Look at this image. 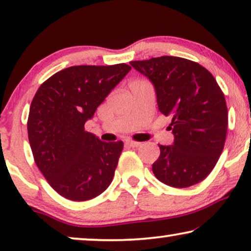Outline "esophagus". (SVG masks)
Listing matches in <instances>:
<instances>
[{"mask_svg": "<svg viewBox=\"0 0 251 251\" xmlns=\"http://www.w3.org/2000/svg\"><path fill=\"white\" fill-rule=\"evenodd\" d=\"M126 145H128V146H130V147H139V146H142V143H139V142H133V140H126Z\"/></svg>", "mask_w": 251, "mask_h": 251, "instance_id": "1", "label": "esophagus"}]
</instances>
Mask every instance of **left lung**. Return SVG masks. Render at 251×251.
I'll list each match as a JSON object with an SVG mask.
<instances>
[{
  "label": "left lung",
  "instance_id": "8db88e82",
  "mask_svg": "<svg viewBox=\"0 0 251 251\" xmlns=\"http://www.w3.org/2000/svg\"><path fill=\"white\" fill-rule=\"evenodd\" d=\"M130 65L152 82L159 111L173 118L174 144L159 145L153 174L173 187L200 183L224 149L228 113L222 89L207 68L185 58L162 56Z\"/></svg>",
  "mask_w": 251,
  "mask_h": 251
}]
</instances>
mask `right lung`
<instances>
[{"mask_svg":"<svg viewBox=\"0 0 251 251\" xmlns=\"http://www.w3.org/2000/svg\"><path fill=\"white\" fill-rule=\"evenodd\" d=\"M130 70L126 64L72 66L43 82L34 96L29 145L37 168L61 197L87 201L112 183L123 143L101 142L84 125Z\"/></svg>","mask_w":251,"mask_h":251,"instance_id":"add662e5","label":"right lung"}]
</instances>
